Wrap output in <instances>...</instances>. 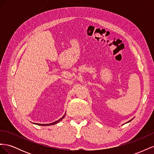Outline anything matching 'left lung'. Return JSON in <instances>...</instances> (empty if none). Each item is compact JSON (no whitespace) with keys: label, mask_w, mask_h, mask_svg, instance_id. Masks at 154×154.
I'll return each mask as SVG.
<instances>
[{"label":"left lung","mask_w":154,"mask_h":154,"mask_svg":"<svg viewBox=\"0 0 154 154\" xmlns=\"http://www.w3.org/2000/svg\"><path fill=\"white\" fill-rule=\"evenodd\" d=\"M132 119H133V118H132V119H130V121H128V122H127V123H128V122H131V121H132Z\"/></svg>","instance_id":"obj_1"}]
</instances>
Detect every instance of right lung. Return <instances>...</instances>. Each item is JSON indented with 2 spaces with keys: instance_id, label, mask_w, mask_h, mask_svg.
<instances>
[{
  "instance_id": "1",
  "label": "right lung",
  "mask_w": 154,
  "mask_h": 154,
  "mask_svg": "<svg viewBox=\"0 0 154 154\" xmlns=\"http://www.w3.org/2000/svg\"><path fill=\"white\" fill-rule=\"evenodd\" d=\"M66 114H65L62 116V118H60V119H58V120H57V121H56V122H53V123H49V124H40V123H34V124L37 125H41V126H49V125H55V124H57V123H59V122H60V121H62V120L65 118V116H66Z\"/></svg>"
}]
</instances>
